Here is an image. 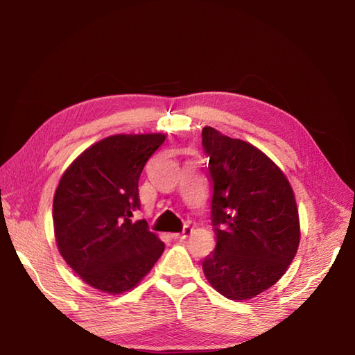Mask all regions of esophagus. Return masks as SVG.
<instances>
[{
  "label": "esophagus",
  "mask_w": 355,
  "mask_h": 355,
  "mask_svg": "<svg viewBox=\"0 0 355 355\" xmlns=\"http://www.w3.org/2000/svg\"><path fill=\"white\" fill-rule=\"evenodd\" d=\"M191 232H192V228L189 227V225H185L184 230H182V232H175V234H171L170 237L173 239V240H185Z\"/></svg>",
  "instance_id": "esophagus-1"
}]
</instances>
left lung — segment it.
<instances>
[{
	"label": "left lung",
	"instance_id": "left-lung-1",
	"mask_svg": "<svg viewBox=\"0 0 355 355\" xmlns=\"http://www.w3.org/2000/svg\"><path fill=\"white\" fill-rule=\"evenodd\" d=\"M213 182L216 249L202 261L209 283L232 300L275 284L299 245V214L287 178L259 149L202 128Z\"/></svg>",
	"mask_w": 355,
	"mask_h": 355
}]
</instances>
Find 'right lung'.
<instances>
[{"label":"right lung","instance_id":"add662e5","mask_svg":"<svg viewBox=\"0 0 355 355\" xmlns=\"http://www.w3.org/2000/svg\"><path fill=\"white\" fill-rule=\"evenodd\" d=\"M164 135H115L92 145L63 173L53 200L59 252L83 282L105 293L133 288L151 271L164 243L141 209L139 178Z\"/></svg>","mask_w":355,"mask_h":355}]
</instances>
